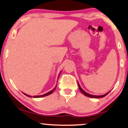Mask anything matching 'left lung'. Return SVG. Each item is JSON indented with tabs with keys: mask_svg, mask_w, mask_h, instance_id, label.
I'll return each mask as SVG.
<instances>
[{
	"mask_svg": "<svg viewBox=\"0 0 128 128\" xmlns=\"http://www.w3.org/2000/svg\"><path fill=\"white\" fill-rule=\"evenodd\" d=\"M78 88H79V89H80V90L81 91V92H82V93H83L84 95H85L86 96L89 97V98H103V97L106 96V95H107L110 92H108L107 93L104 94H103V95H101V96H95V95H92V94H88V93H86V92L84 90H83V89H82V88L80 87V84H79L78 83Z\"/></svg>",
	"mask_w": 128,
	"mask_h": 128,
	"instance_id": "8db88e82",
	"label": "left lung"
}]
</instances>
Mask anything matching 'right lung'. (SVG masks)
Returning <instances> with one entry per match:
<instances>
[{
	"instance_id": "add662e5",
	"label": "right lung",
	"mask_w": 128,
	"mask_h": 128,
	"mask_svg": "<svg viewBox=\"0 0 128 128\" xmlns=\"http://www.w3.org/2000/svg\"><path fill=\"white\" fill-rule=\"evenodd\" d=\"M60 73H61V72H60ZM60 74H59V76H60ZM59 77V76H58ZM56 86L55 87V88H53V89L52 90H51V91L50 92H48V93H45V94H43V95H40V96H34L33 97L34 98H42V97H45V96H48V95H50V94H51V93H52L53 92H54V91L55 90H56ZM25 95H26V96H28V97H30V98H31V96H30V95H28V94H25V93H23Z\"/></svg>"
}]
</instances>
